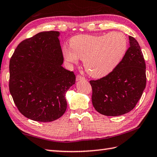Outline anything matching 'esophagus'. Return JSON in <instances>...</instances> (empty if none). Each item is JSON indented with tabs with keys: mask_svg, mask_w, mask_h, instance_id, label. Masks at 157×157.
Returning <instances> with one entry per match:
<instances>
[{
	"mask_svg": "<svg viewBox=\"0 0 157 157\" xmlns=\"http://www.w3.org/2000/svg\"><path fill=\"white\" fill-rule=\"evenodd\" d=\"M76 79L78 81H79V80H85L86 78H84V77L82 76L81 75H78L76 76Z\"/></svg>",
	"mask_w": 157,
	"mask_h": 157,
	"instance_id": "1",
	"label": "esophagus"
}]
</instances>
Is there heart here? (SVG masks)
Returning a JSON list of instances; mask_svg holds the SVG:
<instances>
[{"instance_id":"1","label":"heart","mask_w":157,"mask_h":157,"mask_svg":"<svg viewBox=\"0 0 157 157\" xmlns=\"http://www.w3.org/2000/svg\"><path fill=\"white\" fill-rule=\"evenodd\" d=\"M69 48H63V55L69 63L83 60L86 72L101 78L108 75L121 63L127 50L126 36L120 32L103 35H78L71 38Z\"/></svg>"}]
</instances>
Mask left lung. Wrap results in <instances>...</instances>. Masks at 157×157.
I'll return each instance as SVG.
<instances>
[{
    "mask_svg": "<svg viewBox=\"0 0 157 157\" xmlns=\"http://www.w3.org/2000/svg\"><path fill=\"white\" fill-rule=\"evenodd\" d=\"M130 47L118 65L108 75L90 80L92 102L97 111L108 116L129 112L146 85V63L137 40L129 36Z\"/></svg>",
    "mask_w": 157,
    "mask_h": 157,
    "instance_id": "8db88e82",
    "label": "left lung"
}]
</instances>
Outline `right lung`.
<instances>
[{
	"instance_id": "add662e5",
	"label": "right lung",
	"mask_w": 157,
	"mask_h": 157,
	"mask_svg": "<svg viewBox=\"0 0 157 157\" xmlns=\"http://www.w3.org/2000/svg\"><path fill=\"white\" fill-rule=\"evenodd\" d=\"M59 32L46 31L21 41L9 61V91L21 114L51 122L67 109L65 94L75 75L62 67Z\"/></svg>"
}]
</instances>
